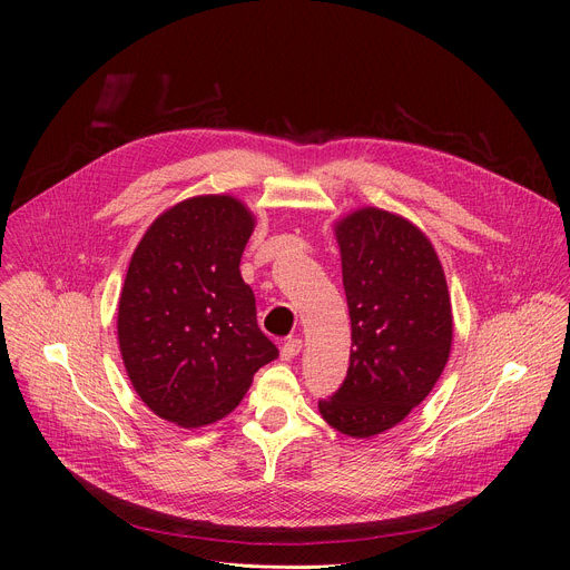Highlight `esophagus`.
<instances>
[{"label":"esophagus","instance_id":"esophagus-1","mask_svg":"<svg viewBox=\"0 0 570 570\" xmlns=\"http://www.w3.org/2000/svg\"><path fill=\"white\" fill-rule=\"evenodd\" d=\"M302 352V341L299 338H288L284 345H282V361H293L297 354Z\"/></svg>","mask_w":570,"mask_h":570}]
</instances>
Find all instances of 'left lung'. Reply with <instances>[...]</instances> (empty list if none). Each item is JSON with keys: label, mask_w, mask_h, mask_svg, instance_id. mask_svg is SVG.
<instances>
[{"label": "left lung", "mask_w": 570, "mask_h": 570, "mask_svg": "<svg viewBox=\"0 0 570 570\" xmlns=\"http://www.w3.org/2000/svg\"><path fill=\"white\" fill-rule=\"evenodd\" d=\"M334 232L354 350L343 385L317 409L361 440L409 417L438 383L453 343L451 297L433 243L409 218L361 207Z\"/></svg>", "instance_id": "8db88e82"}]
</instances>
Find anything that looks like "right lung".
I'll return each mask as SVG.
<instances>
[{
    "mask_svg": "<svg viewBox=\"0 0 570 570\" xmlns=\"http://www.w3.org/2000/svg\"><path fill=\"white\" fill-rule=\"evenodd\" d=\"M253 229L238 198L194 196L161 212L132 253L117 313L124 367L148 409L183 429L229 415L279 356L238 271Z\"/></svg>",
    "mask_w": 570,
    "mask_h": 570,
    "instance_id": "add662e5",
    "label": "right lung"
}]
</instances>
